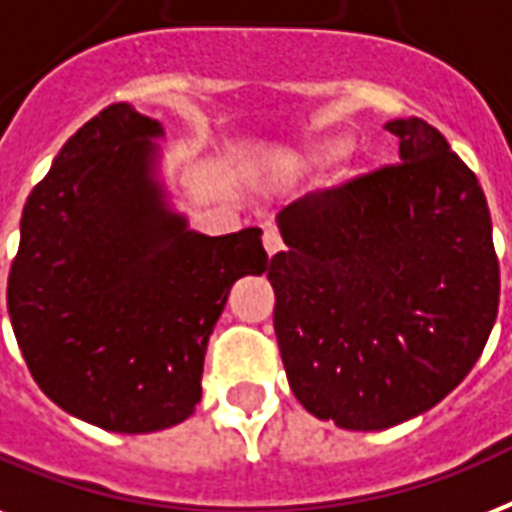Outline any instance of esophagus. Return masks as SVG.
<instances>
[{
	"label": "esophagus",
	"instance_id": "1",
	"mask_svg": "<svg viewBox=\"0 0 512 512\" xmlns=\"http://www.w3.org/2000/svg\"><path fill=\"white\" fill-rule=\"evenodd\" d=\"M263 247H265V252H268V255H276V252H282V247H284V241H282V233H279V230L276 228H265L263 230Z\"/></svg>",
	"mask_w": 512,
	"mask_h": 512
}]
</instances>
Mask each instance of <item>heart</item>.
Returning <instances> with one entry per match:
<instances>
[{
    "label": "heart",
    "mask_w": 512,
    "mask_h": 512,
    "mask_svg": "<svg viewBox=\"0 0 512 512\" xmlns=\"http://www.w3.org/2000/svg\"><path fill=\"white\" fill-rule=\"evenodd\" d=\"M346 139L343 136H333V139H325V142L314 144L308 150H300L298 155H292V163H325L338 158L343 150H346Z\"/></svg>",
    "instance_id": "heart-1"
}]
</instances>
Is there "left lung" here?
Returning <instances> with one entry per match:
<instances>
[{
	"instance_id": "left-lung-1",
	"label": "left lung",
	"mask_w": 512,
	"mask_h": 512,
	"mask_svg": "<svg viewBox=\"0 0 512 512\" xmlns=\"http://www.w3.org/2000/svg\"><path fill=\"white\" fill-rule=\"evenodd\" d=\"M400 163L279 212L273 330L292 395L343 429L395 427L462 384L489 341L499 263L478 177L421 117Z\"/></svg>"
}]
</instances>
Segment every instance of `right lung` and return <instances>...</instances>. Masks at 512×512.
<instances>
[{"label":"right lung","mask_w":512,"mask_h":512,"mask_svg":"<svg viewBox=\"0 0 512 512\" xmlns=\"http://www.w3.org/2000/svg\"><path fill=\"white\" fill-rule=\"evenodd\" d=\"M158 120L109 104L61 147L23 206L7 276L15 341L45 395L109 432H155L201 403L228 292L263 273V230L204 236L155 179Z\"/></svg>","instance_id":"right-lung-1"}]
</instances>
